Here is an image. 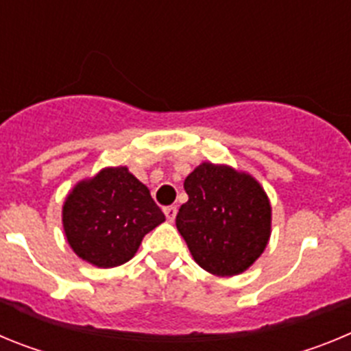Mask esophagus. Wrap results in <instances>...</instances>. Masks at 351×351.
I'll return each mask as SVG.
<instances>
[{"mask_svg":"<svg viewBox=\"0 0 351 351\" xmlns=\"http://www.w3.org/2000/svg\"><path fill=\"white\" fill-rule=\"evenodd\" d=\"M163 213H165V216H167V221L172 223L173 219H176V214H178V209H176V207H173V206H169V207H165V209H163Z\"/></svg>","mask_w":351,"mask_h":351,"instance_id":"1","label":"esophagus"}]
</instances>
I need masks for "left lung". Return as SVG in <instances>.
Segmentation results:
<instances>
[{"label": "left lung", "mask_w": 351, "mask_h": 351, "mask_svg": "<svg viewBox=\"0 0 351 351\" xmlns=\"http://www.w3.org/2000/svg\"><path fill=\"white\" fill-rule=\"evenodd\" d=\"M176 216L195 262L216 276L246 271L267 246L271 206L262 186L225 165L202 163L186 178Z\"/></svg>", "instance_id": "8db88e82"}]
</instances>
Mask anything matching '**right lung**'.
I'll return each mask as SVG.
<instances>
[{"mask_svg": "<svg viewBox=\"0 0 351 351\" xmlns=\"http://www.w3.org/2000/svg\"><path fill=\"white\" fill-rule=\"evenodd\" d=\"M163 221L165 214L126 167L105 169L77 184L63 207L71 250L104 269L128 262L144 235Z\"/></svg>", "mask_w": 351, "mask_h": 351, "instance_id": "obj_1", "label": "right lung"}]
</instances>
